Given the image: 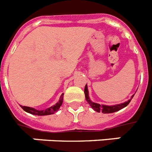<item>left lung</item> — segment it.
I'll return each instance as SVG.
<instances>
[{
  "mask_svg": "<svg viewBox=\"0 0 152 152\" xmlns=\"http://www.w3.org/2000/svg\"><path fill=\"white\" fill-rule=\"evenodd\" d=\"M84 94H85V98L86 100L88 101V103H89L90 106L92 107L95 111L100 113L102 112L103 113H111L116 112L118 110H120L121 109L124 108L126 106L128 105L129 103H130L131 100L132 99V97L134 96V95H132L130 100H129L127 102H125V103H121V104H117V105L114 106H106V105H100L99 103H94V102L91 101L90 100L89 96H88V86L87 84L85 85V88H84Z\"/></svg>",
  "mask_w": 152,
  "mask_h": 152,
  "instance_id": "obj_1",
  "label": "left lung"
}]
</instances>
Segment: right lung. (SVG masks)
<instances>
[{
	"label": "right lung",
	"instance_id": "1",
	"mask_svg": "<svg viewBox=\"0 0 152 152\" xmlns=\"http://www.w3.org/2000/svg\"><path fill=\"white\" fill-rule=\"evenodd\" d=\"M63 96L64 94L61 95V97H60V100H58L56 104H55L54 106L49 107V108L46 109L45 110H37L36 109L32 108V107H24V106H21V108L24 111L29 113L33 114V115H38V116H45V115H51V114L55 113L56 112H57L58 110V109L60 108V107L61 106L63 103Z\"/></svg>",
	"mask_w": 152,
	"mask_h": 152
}]
</instances>
